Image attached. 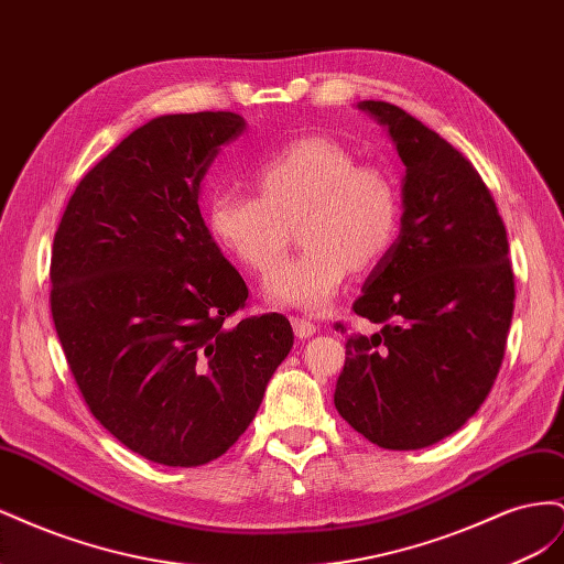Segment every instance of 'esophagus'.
<instances>
[{
  "mask_svg": "<svg viewBox=\"0 0 564 564\" xmlns=\"http://www.w3.org/2000/svg\"><path fill=\"white\" fill-rule=\"evenodd\" d=\"M292 327L299 338H311L317 332L315 324L311 319H303V317H292Z\"/></svg>",
  "mask_w": 564,
  "mask_h": 564,
  "instance_id": "34e87169",
  "label": "esophagus"
}]
</instances>
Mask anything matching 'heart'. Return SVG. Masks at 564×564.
<instances>
[{"mask_svg":"<svg viewBox=\"0 0 564 564\" xmlns=\"http://www.w3.org/2000/svg\"><path fill=\"white\" fill-rule=\"evenodd\" d=\"M256 195L216 191L204 207L214 242L245 268L265 275L286 253L296 220L303 245L265 284L282 305L324 311L350 268L377 265L395 242L398 187L379 166L357 164L327 135H303L268 152L251 169Z\"/></svg>","mask_w":564,"mask_h":564,"instance_id":"heart-1","label":"heart"}]
</instances>
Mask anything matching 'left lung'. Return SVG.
<instances>
[{
    "label": "left lung",
    "instance_id": "left-lung-1",
    "mask_svg": "<svg viewBox=\"0 0 564 564\" xmlns=\"http://www.w3.org/2000/svg\"><path fill=\"white\" fill-rule=\"evenodd\" d=\"M357 108L398 148L402 218L352 303L381 332L348 336L334 404L373 445L423 449L456 433L499 373L516 301L508 237L489 187L454 145L386 100Z\"/></svg>",
    "mask_w": 564,
    "mask_h": 564
}]
</instances>
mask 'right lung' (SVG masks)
<instances>
[{"instance_id": "1", "label": "right lung", "mask_w": 564, "mask_h": 564, "mask_svg": "<svg viewBox=\"0 0 564 564\" xmlns=\"http://www.w3.org/2000/svg\"><path fill=\"white\" fill-rule=\"evenodd\" d=\"M235 112L162 115L84 176L51 251V315L91 414L124 447L193 468L226 454L294 346L209 235L199 187Z\"/></svg>"}]
</instances>
